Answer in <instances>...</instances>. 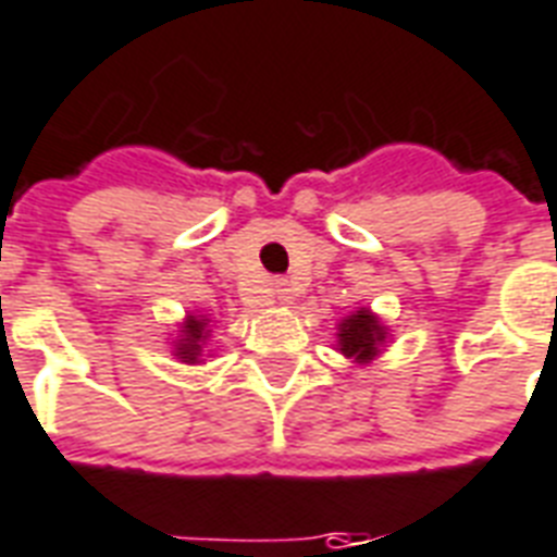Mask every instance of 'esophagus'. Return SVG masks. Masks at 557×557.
I'll return each instance as SVG.
<instances>
[{
    "label": "esophagus",
    "instance_id": "obj_1",
    "mask_svg": "<svg viewBox=\"0 0 557 557\" xmlns=\"http://www.w3.org/2000/svg\"><path fill=\"white\" fill-rule=\"evenodd\" d=\"M278 299H282V302H287V299H290V294H287V287H278Z\"/></svg>",
    "mask_w": 557,
    "mask_h": 557
}]
</instances>
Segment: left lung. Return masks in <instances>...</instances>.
Here are the masks:
<instances>
[{"label":"left lung","mask_w":557,"mask_h":557,"mask_svg":"<svg viewBox=\"0 0 557 557\" xmlns=\"http://www.w3.org/2000/svg\"><path fill=\"white\" fill-rule=\"evenodd\" d=\"M391 341V329L382 323V317L370 308L349 311L337 323V341L334 349L343 358H352L355 363H370L382 355L384 343Z\"/></svg>","instance_id":"8db88e82"}]
</instances>
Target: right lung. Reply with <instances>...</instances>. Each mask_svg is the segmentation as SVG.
I'll use <instances>...</instances> for the list:
<instances>
[{"label": "right lung", "mask_w": 557, "mask_h": 557, "mask_svg": "<svg viewBox=\"0 0 557 557\" xmlns=\"http://www.w3.org/2000/svg\"><path fill=\"white\" fill-rule=\"evenodd\" d=\"M208 341H211V317L202 311H187L178 323V334L170 337V346H173V355L178 361L194 367L211 355Z\"/></svg>", "instance_id": "obj_1"}]
</instances>
